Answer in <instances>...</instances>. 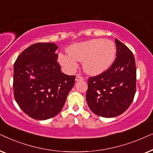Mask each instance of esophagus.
<instances>
[{"label":"esophagus","instance_id":"1","mask_svg":"<svg viewBox=\"0 0 153 153\" xmlns=\"http://www.w3.org/2000/svg\"><path fill=\"white\" fill-rule=\"evenodd\" d=\"M75 80H76V81H79L81 80H83V78L82 76H79V75H77V76H76V78H75Z\"/></svg>","mask_w":153,"mask_h":153}]
</instances>
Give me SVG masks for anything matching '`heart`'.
<instances>
[{"label": "heart", "instance_id": "1", "mask_svg": "<svg viewBox=\"0 0 153 153\" xmlns=\"http://www.w3.org/2000/svg\"><path fill=\"white\" fill-rule=\"evenodd\" d=\"M68 53H60L58 61L68 72H74L78 61L83 62L87 74L97 75L108 70L116 57L114 43L107 39H93L75 43L68 49Z\"/></svg>", "mask_w": 153, "mask_h": 153}]
</instances>
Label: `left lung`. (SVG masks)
<instances>
[{"mask_svg":"<svg viewBox=\"0 0 153 153\" xmlns=\"http://www.w3.org/2000/svg\"><path fill=\"white\" fill-rule=\"evenodd\" d=\"M116 58L111 66L97 76L90 77L86 100L94 114L113 118L124 113L136 93L135 58L128 47L118 39Z\"/></svg>","mask_w":153,"mask_h":153,"instance_id":"8db88e82","label":"left lung"}]
</instances>
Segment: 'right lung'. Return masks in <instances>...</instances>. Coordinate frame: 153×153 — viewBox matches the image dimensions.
I'll list each match as a JSON object with an SVG mask.
<instances>
[{
    "label": "right lung",
    "mask_w": 153,
    "mask_h": 153,
    "mask_svg": "<svg viewBox=\"0 0 153 153\" xmlns=\"http://www.w3.org/2000/svg\"><path fill=\"white\" fill-rule=\"evenodd\" d=\"M57 49L53 43L34 44L23 51L14 62V99L33 119L56 116L74 85L76 76L61 72Z\"/></svg>",
    "instance_id": "obj_1"
}]
</instances>
